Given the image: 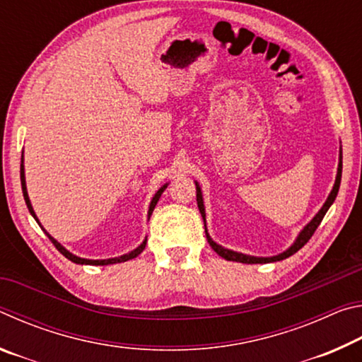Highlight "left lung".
<instances>
[{"label":"left lung","mask_w":362,"mask_h":362,"mask_svg":"<svg viewBox=\"0 0 362 362\" xmlns=\"http://www.w3.org/2000/svg\"><path fill=\"white\" fill-rule=\"evenodd\" d=\"M340 180H341V146H340V155H339V168H337V175H335V183L332 189H330V193L327 196L326 203L322 204V207L320 211H317L316 216L310 220L308 223L303 226V230L298 233V236L296 238V241H293L289 247H287L284 252H281L278 255H272V257H255V255H247V254H243V252H236V250H231V249H226L223 246H220L216 241L212 240L209 233H207V226H206V209H204V201H203V192H201V187L198 182L196 183V201H198V207H199V212L201 216H203L204 220V230H206V238H207V243L211 244V247L216 250V252L223 257L225 260H230V262H240V263H269V262H279V260H284L287 257H291L297 252V250L302 249L311 236H313V233L316 231L317 226H320L321 220L326 216V212L329 211V207L332 206V203L337 198V193H339V188H340Z\"/></svg>","instance_id":"left-lung-1"}]
</instances>
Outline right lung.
I'll return each instance as SVG.
<instances>
[{
	"label": "right lung",
	"mask_w": 362,
	"mask_h": 362,
	"mask_svg": "<svg viewBox=\"0 0 362 362\" xmlns=\"http://www.w3.org/2000/svg\"><path fill=\"white\" fill-rule=\"evenodd\" d=\"M21 183H22V193H23V199H25V204H27V207H28V211H30V214H32L33 216V218L36 220V222H38V225L41 226V230L46 233L47 235V238L49 240L52 241V244L54 246L57 247V250L62 255H65L66 259L69 260H71L73 263H78V265H112V263H121V262H126V260H131V259H136V257L142 252V250L145 249V244H146V238L145 240L140 243V246H137L136 249L134 250H131V252H127V254H122V255H119V257H113V259H103V260H93V259H83V257H78V255H75V254H71L69 249H65L62 244H60L57 240H54V238L49 235V233L42 228V225L40 223V220H38V217H36V214H35V211H33V206H32V203H30V198H28V192H27V183H25V168H23V153H22V164H21ZM168 185L169 183H164V185L158 189V192L155 193V196H153V199H151V203H150V207H148V218L151 217V214H153V209H155V206H156V203L159 201V198H161V194H163V192L164 189L168 188Z\"/></svg>",
	"instance_id": "right-lung-1"
}]
</instances>
